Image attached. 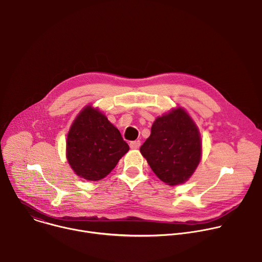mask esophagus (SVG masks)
Wrapping results in <instances>:
<instances>
[{"label":"esophagus","instance_id":"obj_1","mask_svg":"<svg viewBox=\"0 0 262 262\" xmlns=\"http://www.w3.org/2000/svg\"><path fill=\"white\" fill-rule=\"evenodd\" d=\"M141 146V141H133V142H130L129 143V147L132 148V149H138L139 147Z\"/></svg>","mask_w":262,"mask_h":262}]
</instances>
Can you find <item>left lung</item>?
Masks as SVG:
<instances>
[{
  "mask_svg": "<svg viewBox=\"0 0 262 262\" xmlns=\"http://www.w3.org/2000/svg\"><path fill=\"white\" fill-rule=\"evenodd\" d=\"M140 151L155 174L168 185L188 181L202 157L199 129L180 106L156 119Z\"/></svg>",
  "mask_w": 262,
  "mask_h": 262,
  "instance_id": "1",
  "label": "left lung"
}]
</instances>
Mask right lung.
Here are the masks:
<instances>
[{
    "mask_svg": "<svg viewBox=\"0 0 262 262\" xmlns=\"http://www.w3.org/2000/svg\"><path fill=\"white\" fill-rule=\"evenodd\" d=\"M128 149L118 128L90 104L80 112L67 134V162L74 173L86 180L104 178Z\"/></svg>",
    "mask_w": 262,
    "mask_h": 262,
    "instance_id": "right-lung-1",
    "label": "right lung"
}]
</instances>
